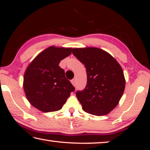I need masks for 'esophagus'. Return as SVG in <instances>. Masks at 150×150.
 Returning <instances> with one entry per match:
<instances>
[{
	"label": "esophagus",
	"mask_w": 150,
	"mask_h": 150,
	"mask_svg": "<svg viewBox=\"0 0 150 150\" xmlns=\"http://www.w3.org/2000/svg\"><path fill=\"white\" fill-rule=\"evenodd\" d=\"M71 82L73 85L74 86V87H75L76 86V79H73L71 81Z\"/></svg>",
	"instance_id": "1"
}]
</instances>
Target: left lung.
I'll return each mask as SVG.
<instances>
[{
  "instance_id": "obj_1",
  "label": "left lung",
  "mask_w": 150,
  "mask_h": 150,
  "mask_svg": "<svg viewBox=\"0 0 150 150\" xmlns=\"http://www.w3.org/2000/svg\"><path fill=\"white\" fill-rule=\"evenodd\" d=\"M72 53L84 64L87 71L85 88L76 92L83 110L96 116L107 115L117 106L125 88L121 66L99 48H74Z\"/></svg>"
}]
</instances>
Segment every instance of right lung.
Here are the masks:
<instances>
[{
  "mask_svg": "<svg viewBox=\"0 0 150 150\" xmlns=\"http://www.w3.org/2000/svg\"><path fill=\"white\" fill-rule=\"evenodd\" d=\"M71 52V47L51 46L28 66L23 87L27 99L35 108L44 112L59 110L75 91L59 66L61 61Z\"/></svg>",
  "mask_w": 150,
  "mask_h": 150,
  "instance_id": "right-lung-1",
  "label": "right lung"
}]
</instances>
